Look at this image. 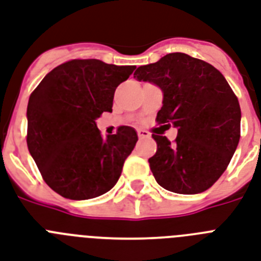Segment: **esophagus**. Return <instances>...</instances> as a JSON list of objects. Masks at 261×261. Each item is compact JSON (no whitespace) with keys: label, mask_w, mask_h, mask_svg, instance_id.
Returning a JSON list of instances; mask_svg holds the SVG:
<instances>
[{"label":"esophagus","mask_w":261,"mask_h":261,"mask_svg":"<svg viewBox=\"0 0 261 261\" xmlns=\"http://www.w3.org/2000/svg\"><path fill=\"white\" fill-rule=\"evenodd\" d=\"M138 137L143 139V138H150V133L146 130H138Z\"/></svg>","instance_id":"esophagus-1"}]
</instances>
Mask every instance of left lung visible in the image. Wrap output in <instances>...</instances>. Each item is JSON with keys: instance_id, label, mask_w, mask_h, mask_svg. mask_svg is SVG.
Here are the masks:
<instances>
[{"instance_id": "1", "label": "left lung", "mask_w": 261, "mask_h": 261, "mask_svg": "<svg viewBox=\"0 0 261 261\" xmlns=\"http://www.w3.org/2000/svg\"><path fill=\"white\" fill-rule=\"evenodd\" d=\"M134 77L160 87L164 100L156 120L178 130L174 143L152 134L156 152L149 164L155 181L179 194L209 189L240 141V105L225 77L206 61L179 52L138 67Z\"/></svg>"}]
</instances>
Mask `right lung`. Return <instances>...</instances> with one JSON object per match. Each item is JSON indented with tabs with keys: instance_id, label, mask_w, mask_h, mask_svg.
<instances>
[{
	"instance_id": "obj_1",
	"label": "right lung",
	"mask_w": 261,
	"mask_h": 261,
	"mask_svg": "<svg viewBox=\"0 0 261 261\" xmlns=\"http://www.w3.org/2000/svg\"><path fill=\"white\" fill-rule=\"evenodd\" d=\"M135 65L71 60L41 80L28 101V149L50 189L69 200L105 194L118 182L138 141L122 126L103 138L96 119L112 111L116 87Z\"/></svg>"
}]
</instances>
